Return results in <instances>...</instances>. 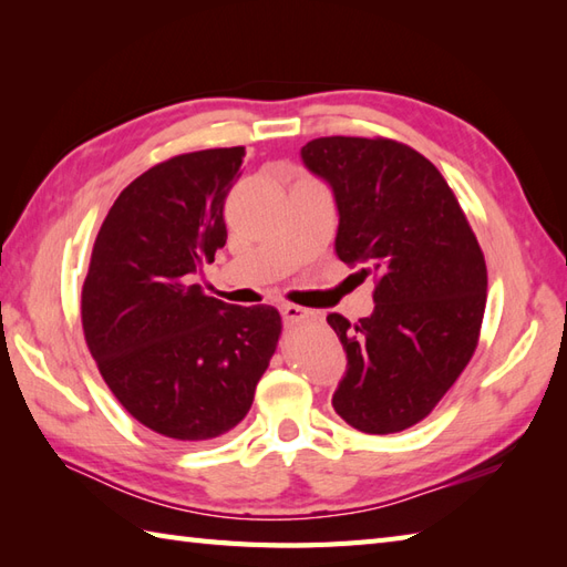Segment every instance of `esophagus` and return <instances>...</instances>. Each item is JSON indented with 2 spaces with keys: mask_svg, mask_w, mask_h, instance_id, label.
Returning <instances> with one entry per match:
<instances>
[{
  "mask_svg": "<svg viewBox=\"0 0 567 567\" xmlns=\"http://www.w3.org/2000/svg\"><path fill=\"white\" fill-rule=\"evenodd\" d=\"M280 315L287 323H295V321H302V319H309L311 311L305 309V307H297V305H282L280 307Z\"/></svg>",
  "mask_w": 567,
  "mask_h": 567,
  "instance_id": "34e87169",
  "label": "esophagus"
}]
</instances>
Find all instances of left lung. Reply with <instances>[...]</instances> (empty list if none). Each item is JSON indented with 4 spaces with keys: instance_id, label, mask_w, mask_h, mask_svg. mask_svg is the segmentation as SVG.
<instances>
[{
    "instance_id": "obj_1",
    "label": "left lung",
    "mask_w": 567,
    "mask_h": 567,
    "mask_svg": "<svg viewBox=\"0 0 567 567\" xmlns=\"http://www.w3.org/2000/svg\"><path fill=\"white\" fill-rule=\"evenodd\" d=\"M299 155L333 192L336 256L378 282L370 317H327L348 360L331 404L363 433L404 431L475 353L487 299L483 250L443 175L404 143L331 136Z\"/></svg>"
}]
</instances>
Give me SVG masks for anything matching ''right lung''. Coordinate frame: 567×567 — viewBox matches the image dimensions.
Masks as SVG:
<instances>
[{
  "mask_svg": "<svg viewBox=\"0 0 567 567\" xmlns=\"http://www.w3.org/2000/svg\"><path fill=\"white\" fill-rule=\"evenodd\" d=\"M246 148L197 151L136 177L106 214L82 287L104 382L143 426L209 441L248 414L275 353V307L207 297L195 277L226 246L224 202Z\"/></svg>",
  "mask_w": 567,
  "mask_h": 567,
  "instance_id": "right-lung-1",
  "label": "right lung"
}]
</instances>
